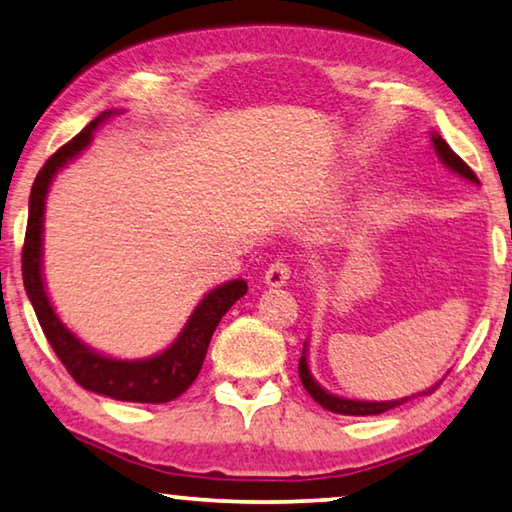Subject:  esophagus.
Instances as JSON below:
<instances>
[{"instance_id": "34e87169", "label": "esophagus", "mask_w": 512, "mask_h": 512, "mask_svg": "<svg viewBox=\"0 0 512 512\" xmlns=\"http://www.w3.org/2000/svg\"><path fill=\"white\" fill-rule=\"evenodd\" d=\"M288 279H290V265L283 261V258H277V261L270 263V267L265 270V283L270 288L286 286Z\"/></svg>"}]
</instances>
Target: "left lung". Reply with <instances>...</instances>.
Returning <instances> with one entry per match:
<instances>
[{"label": "left lung", "instance_id": "left-lung-1", "mask_svg": "<svg viewBox=\"0 0 512 512\" xmlns=\"http://www.w3.org/2000/svg\"><path fill=\"white\" fill-rule=\"evenodd\" d=\"M432 144H435V151L439 155V160H442L448 169H453L455 174H460L462 178L471 180V183H478V178L474 171L467 167V162H462L458 155L453 153V148L446 144V141L439 137V135H432ZM300 380L304 384V389L309 391V396L316 400L318 405L325 407V410L334 412V414H345V416H373V414H382V412H389L393 407L407 403L410 398H398V400H384V403H368V400H348V398H338L334 393H329L320 387V384L313 380L311 373H309V364H306V345L302 350V357H300ZM437 384L428 391H423V396H428L430 391H435ZM421 396V393H419Z\"/></svg>", "mask_w": 512, "mask_h": 512}]
</instances>
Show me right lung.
Returning <instances> with one entry per match:
<instances>
[{"instance_id":"add662e5","label":"right lung","mask_w":512,"mask_h":512,"mask_svg":"<svg viewBox=\"0 0 512 512\" xmlns=\"http://www.w3.org/2000/svg\"><path fill=\"white\" fill-rule=\"evenodd\" d=\"M112 114L114 112H102L98 119L86 125L80 135L61 146L38 171L29 194V219L25 247H22V281H25L29 302L34 306L47 343L52 345L54 355L59 357L70 377L80 387L96 391L100 396L125 400V403H169V400L178 398L180 393L190 389V384L196 380L219 320L247 293V281L235 279L210 290L201 304L196 306L176 341L160 355L139 361L109 359L86 348L80 338L70 334V329H66L64 322L57 318L43 283L41 256L47 187H50L54 174L66 162L80 155L91 144L93 130Z\"/></svg>"}]
</instances>
